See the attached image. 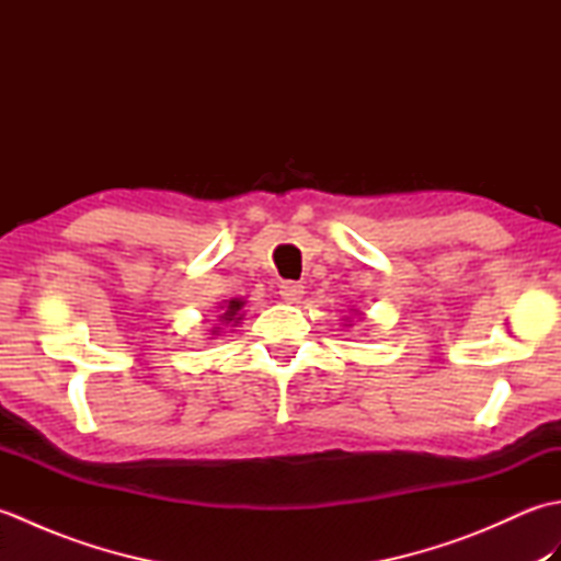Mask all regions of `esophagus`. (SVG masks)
Instances as JSON below:
<instances>
[{
	"label": "esophagus",
	"mask_w": 561,
	"mask_h": 561,
	"mask_svg": "<svg viewBox=\"0 0 561 561\" xmlns=\"http://www.w3.org/2000/svg\"><path fill=\"white\" fill-rule=\"evenodd\" d=\"M279 296L287 304H299V299L304 296V284H299V282H282L279 284Z\"/></svg>",
	"instance_id": "34e87169"
}]
</instances>
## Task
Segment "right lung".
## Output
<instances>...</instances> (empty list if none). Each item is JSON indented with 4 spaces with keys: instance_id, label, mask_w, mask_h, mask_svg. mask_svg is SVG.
I'll return each instance as SVG.
<instances>
[{
    "instance_id": "1",
    "label": "right lung",
    "mask_w": 561,
    "mask_h": 561,
    "mask_svg": "<svg viewBox=\"0 0 561 561\" xmlns=\"http://www.w3.org/2000/svg\"><path fill=\"white\" fill-rule=\"evenodd\" d=\"M243 304L245 301H241V299H231V301H226V311L219 316L226 325L229 323H238V320H241L243 316H241V308H243ZM219 330V328H217ZM214 330V332H217Z\"/></svg>"
}]
</instances>
